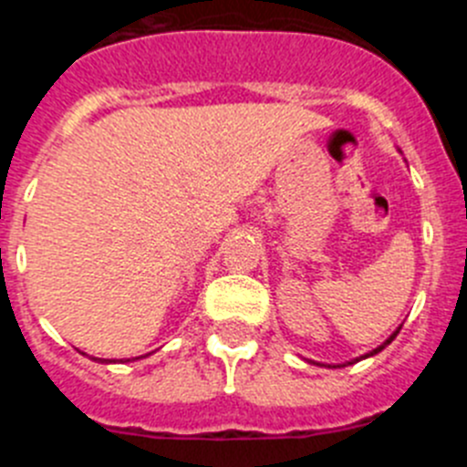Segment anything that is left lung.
Listing matches in <instances>:
<instances>
[{"instance_id":"obj_1","label":"left lung","mask_w":467,"mask_h":467,"mask_svg":"<svg viewBox=\"0 0 467 467\" xmlns=\"http://www.w3.org/2000/svg\"><path fill=\"white\" fill-rule=\"evenodd\" d=\"M398 332H400V329H398ZM398 332H395V334H390V339H388V341H386V344H390V341H393V339H395V337H398ZM386 344H383V346H386ZM383 346H379V348H374V350H372V353H367V356H362V358H369V356H377V353H379V350H383ZM353 362H358V360H353Z\"/></svg>"}]
</instances>
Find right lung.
I'll return each mask as SVG.
<instances>
[{
    "label": "right lung",
    "mask_w": 467,
    "mask_h": 467,
    "mask_svg": "<svg viewBox=\"0 0 467 467\" xmlns=\"http://www.w3.org/2000/svg\"><path fill=\"white\" fill-rule=\"evenodd\" d=\"M100 362H111V360H100Z\"/></svg>",
    "instance_id": "obj_1"
}]
</instances>
